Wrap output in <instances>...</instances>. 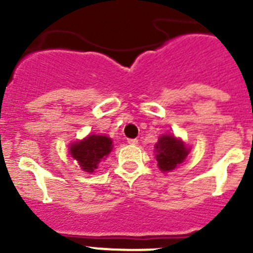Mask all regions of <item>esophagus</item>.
Wrapping results in <instances>:
<instances>
[{"instance_id":"obj_1","label":"esophagus","mask_w":253,"mask_h":253,"mask_svg":"<svg viewBox=\"0 0 253 253\" xmlns=\"http://www.w3.org/2000/svg\"><path fill=\"white\" fill-rule=\"evenodd\" d=\"M128 143L129 144H131V146H137L138 139H128Z\"/></svg>"}]
</instances>
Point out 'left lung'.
<instances>
[{"label": "left lung", "mask_w": 253, "mask_h": 253, "mask_svg": "<svg viewBox=\"0 0 253 253\" xmlns=\"http://www.w3.org/2000/svg\"><path fill=\"white\" fill-rule=\"evenodd\" d=\"M156 160L162 172H169L175 169L184 162L190 149L184 142L175 135H161L156 143Z\"/></svg>", "instance_id": "1"}]
</instances>
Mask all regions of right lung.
<instances>
[{"instance_id":"obj_1","label":"right lung","mask_w":253,"mask_h":253,"mask_svg":"<svg viewBox=\"0 0 253 253\" xmlns=\"http://www.w3.org/2000/svg\"><path fill=\"white\" fill-rule=\"evenodd\" d=\"M111 149H113L111 138L106 135L91 134L84 139L71 143L69 153L77 161L84 172L92 173L99 167V163L109 156Z\"/></svg>"}]
</instances>
